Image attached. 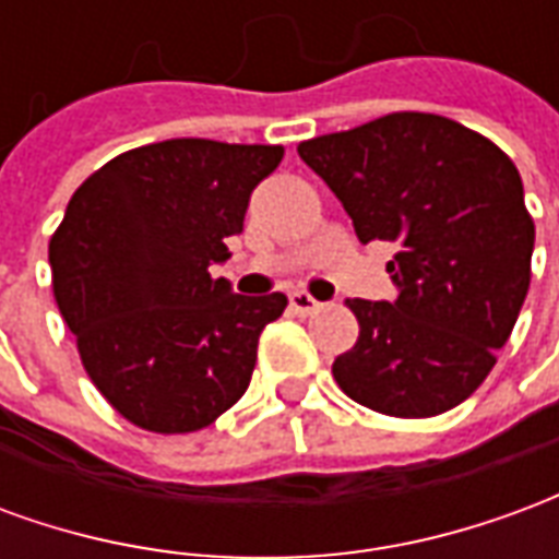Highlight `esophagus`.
Listing matches in <instances>:
<instances>
[{"instance_id": "34e87169", "label": "esophagus", "mask_w": 559, "mask_h": 559, "mask_svg": "<svg viewBox=\"0 0 559 559\" xmlns=\"http://www.w3.org/2000/svg\"><path fill=\"white\" fill-rule=\"evenodd\" d=\"M290 308H293V311H296V314L308 317V314H317V311H320L323 305L317 302V299H314V296H311V293L293 290V293H290Z\"/></svg>"}]
</instances>
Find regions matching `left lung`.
<instances>
[{"mask_svg": "<svg viewBox=\"0 0 559 559\" xmlns=\"http://www.w3.org/2000/svg\"><path fill=\"white\" fill-rule=\"evenodd\" d=\"M359 242H392V302L350 299L359 341L332 374L368 411L425 419L491 374L530 287L533 218L503 148L433 114H389L299 143Z\"/></svg>", "mask_w": 559, "mask_h": 559, "instance_id": "obj_1", "label": "left lung"}]
</instances>
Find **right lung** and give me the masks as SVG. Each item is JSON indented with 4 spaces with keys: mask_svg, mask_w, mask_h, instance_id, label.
Masks as SVG:
<instances>
[{
    "mask_svg": "<svg viewBox=\"0 0 559 559\" xmlns=\"http://www.w3.org/2000/svg\"><path fill=\"white\" fill-rule=\"evenodd\" d=\"M281 146L176 138L131 148L80 185L50 239L53 293L86 374L128 421L200 431L251 383L284 293L239 296L227 260Z\"/></svg>",
    "mask_w": 559,
    "mask_h": 559,
    "instance_id": "1",
    "label": "right lung"
}]
</instances>
